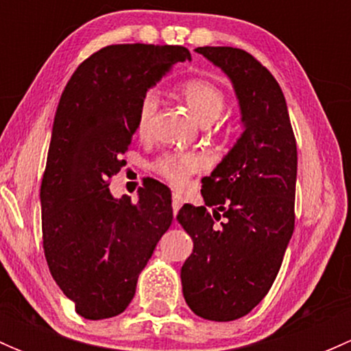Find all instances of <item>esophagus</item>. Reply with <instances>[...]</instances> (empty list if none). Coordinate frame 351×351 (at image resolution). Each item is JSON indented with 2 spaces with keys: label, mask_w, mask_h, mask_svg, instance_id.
<instances>
[{
  "label": "esophagus",
  "mask_w": 351,
  "mask_h": 351,
  "mask_svg": "<svg viewBox=\"0 0 351 351\" xmlns=\"http://www.w3.org/2000/svg\"><path fill=\"white\" fill-rule=\"evenodd\" d=\"M171 205H173V214H178V210L182 208L183 205V198L178 195V193H173V198H171Z\"/></svg>",
  "instance_id": "esophagus-1"
}]
</instances>
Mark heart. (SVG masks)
Segmentation results:
<instances>
[{"label": "heart", "mask_w": 351, "mask_h": 351, "mask_svg": "<svg viewBox=\"0 0 351 351\" xmlns=\"http://www.w3.org/2000/svg\"><path fill=\"white\" fill-rule=\"evenodd\" d=\"M183 101L193 117L200 123L207 125L212 123L226 107V95L217 84L207 80H190L180 88ZM159 93L158 90L151 88L146 90L141 97L137 105L136 115V132L137 136L147 137L153 130L154 117L159 108ZM207 166V159L197 153H166L159 156L154 161L153 168L158 175L168 180L171 185L185 186L193 175Z\"/></svg>", "instance_id": "b5f03b06"}]
</instances>
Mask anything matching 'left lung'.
Wrapping results in <instances>:
<instances>
[{
    "mask_svg": "<svg viewBox=\"0 0 351 351\" xmlns=\"http://www.w3.org/2000/svg\"><path fill=\"white\" fill-rule=\"evenodd\" d=\"M195 51L231 77L244 132L202 180L205 207L185 204L176 217L193 239L183 297L204 319L234 321L271 289L292 238L297 144L280 84L258 59L236 47Z\"/></svg>",
    "mask_w": 351,
    "mask_h": 351,
    "instance_id": "left-lung-1",
    "label": "left lung"
}]
</instances>
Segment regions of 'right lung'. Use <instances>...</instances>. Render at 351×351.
<instances>
[{
	"label": "right lung",
	"instance_id": "right-lung-1",
	"mask_svg": "<svg viewBox=\"0 0 351 351\" xmlns=\"http://www.w3.org/2000/svg\"><path fill=\"white\" fill-rule=\"evenodd\" d=\"M185 59L182 45H107L76 67L61 95L40 185L42 243L52 278L84 319L125 311L171 226L168 186L154 180L132 204L108 185L125 165L143 93Z\"/></svg>",
	"mask_w": 351,
	"mask_h": 351
}]
</instances>
